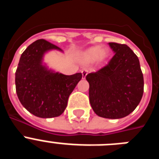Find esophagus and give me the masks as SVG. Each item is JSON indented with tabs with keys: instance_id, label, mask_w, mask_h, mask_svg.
<instances>
[{
	"instance_id": "esophagus-1",
	"label": "esophagus",
	"mask_w": 159,
	"mask_h": 159,
	"mask_svg": "<svg viewBox=\"0 0 159 159\" xmlns=\"http://www.w3.org/2000/svg\"><path fill=\"white\" fill-rule=\"evenodd\" d=\"M81 73H82V76H83V79H85L86 78L87 75H88V70L86 69H84V70H82V71H81Z\"/></svg>"
}]
</instances>
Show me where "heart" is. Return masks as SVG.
Listing matches in <instances>:
<instances>
[{
	"mask_svg": "<svg viewBox=\"0 0 159 159\" xmlns=\"http://www.w3.org/2000/svg\"><path fill=\"white\" fill-rule=\"evenodd\" d=\"M110 56V50L107 48H101L100 46H94L86 49L81 52L80 60L84 64H89L96 61L98 64L105 62Z\"/></svg>",
	"mask_w": 159,
	"mask_h": 159,
	"instance_id": "heart-1",
	"label": "heart"
}]
</instances>
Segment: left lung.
I'll list each match as a JSON object with an SVG mask.
<instances>
[{
    "label": "left lung",
    "instance_id": "1",
    "mask_svg": "<svg viewBox=\"0 0 159 159\" xmlns=\"http://www.w3.org/2000/svg\"><path fill=\"white\" fill-rule=\"evenodd\" d=\"M115 56L96 72L88 74L89 100L99 117L121 119L137 107L144 81L139 58L126 44L109 43Z\"/></svg>",
    "mask_w": 159,
    "mask_h": 159
}]
</instances>
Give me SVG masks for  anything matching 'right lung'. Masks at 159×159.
Masks as SVG:
<instances>
[{
    "label": "right lung",
    "mask_w": 159,
    "mask_h": 159,
    "mask_svg": "<svg viewBox=\"0 0 159 159\" xmlns=\"http://www.w3.org/2000/svg\"><path fill=\"white\" fill-rule=\"evenodd\" d=\"M52 50L62 49L44 40H38L25 49L15 74L18 99L24 107L40 118L60 116L67 99L82 79L81 73L66 75L48 68L43 57Z\"/></svg>",
    "instance_id": "right-lung-1"
}]
</instances>
